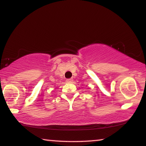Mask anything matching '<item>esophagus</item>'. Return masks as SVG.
<instances>
[{"instance_id":"1","label":"esophagus","mask_w":146,"mask_h":146,"mask_svg":"<svg viewBox=\"0 0 146 146\" xmlns=\"http://www.w3.org/2000/svg\"><path fill=\"white\" fill-rule=\"evenodd\" d=\"M73 78H68L66 80V82H67V83H72L73 82Z\"/></svg>"}]
</instances>
